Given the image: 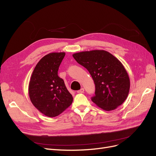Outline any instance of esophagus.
<instances>
[{
	"instance_id": "esophagus-1",
	"label": "esophagus",
	"mask_w": 156,
	"mask_h": 156,
	"mask_svg": "<svg viewBox=\"0 0 156 156\" xmlns=\"http://www.w3.org/2000/svg\"><path fill=\"white\" fill-rule=\"evenodd\" d=\"M83 92H84V88H81L79 90H78L77 91V93H79V94H80V93H83Z\"/></svg>"
}]
</instances>
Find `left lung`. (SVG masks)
I'll return each mask as SVG.
<instances>
[{"label": "left lung", "instance_id": "obj_1", "mask_svg": "<svg viewBox=\"0 0 156 156\" xmlns=\"http://www.w3.org/2000/svg\"><path fill=\"white\" fill-rule=\"evenodd\" d=\"M73 58L90 73L95 84V96L92 101L102 109L115 110L129 94L130 81L120 61L104 50L74 53Z\"/></svg>", "mask_w": 156, "mask_h": 156}]
</instances>
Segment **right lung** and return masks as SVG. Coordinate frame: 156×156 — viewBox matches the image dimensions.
<instances>
[{"label":"right lung","mask_w":156,"mask_h":156,"mask_svg":"<svg viewBox=\"0 0 156 156\" xmlns=\"http://www.w3.org/2000/svg\"><path fill=\"white\" fill-rule=\"evenodd\" d=\"M65 53H51L44 56L33 71L29 85L30 101L37 110L48 117L58 116L73 101L58 70Z\"/></svg>","instance_id":"obj_1"}]
</instances>
